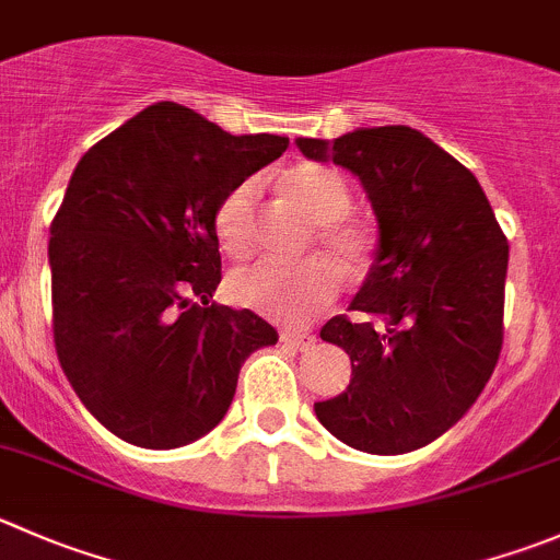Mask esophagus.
Instances as JSON below:
<instances>
[{
	"mask_svg": "<svg viewBox=\"0 0 560 560\" xmlns=\"http://www.w3.org/2000/svg\"><path fill=\"white\" fill-rule=\"evenodd\" d=\"M281 341H284L287 347H292V350H308V347L314 345V336L308 334H281Z\"/></svg>",
	"mask_w": 560,
	"mask_h": 560,
	"instance_id": "esophagus-1",
	"label": "esophagus"
}]
</instances>
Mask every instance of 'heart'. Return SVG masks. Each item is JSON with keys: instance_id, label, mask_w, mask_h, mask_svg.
Returning a JSON list of instances; mask_svg holds the SVG:
<instances>
[{"instance_id": "1", "label": "heart", "mask_w": 560, "mask_h": 560, "mask_svg": "<svg viewBox=\"0 0 560 560\" xmlns=\"http://www.w3.org/2000/svg\"><path fill=\"white\" fill-rule=\"evenodd\" d=\"M281 191L306 215L314 243L341 265H363L372 254V235L355 221H347L350 188L345 177L323 164H298L281 172ZM257 186L252 180L232 188L215 208V237L230 257H246L254 246ZM339 292V276L330 265L308 259L301 265H279L259 259L230 276V295L241 306L284 325H301L323 312Z\"/></svg>"}]
</instances>
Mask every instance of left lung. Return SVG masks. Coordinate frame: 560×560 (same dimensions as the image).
<instances>
[{"instance_id": "left-lung-1", "label": "left lung", "mask_w": 560, "mask_h": 560, "mask_svg": "<svg viewBox=\"0 0 560 560\" xmlns=\"http://www.w3.org/2000/svg\"><path fill=\"white\" fill-rule=\"evenodd\" d=\"M312 161L361 180L377 252L323 341L350 355L345 394L314 405L319 424L366 454H407L470 410L503 345L509 243L474 172L407 125L295 139Z\"/></svg>"}]
</instances>
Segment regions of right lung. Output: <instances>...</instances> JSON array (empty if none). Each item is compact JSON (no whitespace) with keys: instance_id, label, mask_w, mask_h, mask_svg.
<instances>
[{"instance_id":"obj_1","label":"right lung","mask_w":560,"mask_h":560,"mask_svg":"<svg viewBox=\"0 0 560 560\" xmlns=\"http://www.w3.org/2000/svg\"><path fill=\"white\" fill-rule=\"evenodd\" d=\"M287 144L161 101L81 155L48 241L54 347L81 405L125 443L208 435L243 361L279 341L262 317L210 298L215 208Z\"/></svg>"}]
</instances>
